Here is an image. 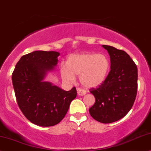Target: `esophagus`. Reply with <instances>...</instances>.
Returning <instances> with one entry per match:
<instances>
[{
    "instance_id": "esophagus-1",
    "label": "esophagus",
    "mask_w": 151,
    "mask_h": 151,
    "mask_svg": "<svg viewBox=\"0 0 151 151\" xmlns=\"http://www.w3.org/2000/svg\"><path fill=\"white\" fill-rule=\"evenodd\" d=\"M77 93H78V96H84L85 94H86V91L83 90V89L78 88L77 90Z\"/></svg>"
}]
</instances>
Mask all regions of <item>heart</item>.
<instances>
[{"label":"heart","instance_id":"b5f03b06","mask_svg":"<svg viewBox=\"0 0 151 151\" xmlns=\"http://www.w3.org/2000/svg\"><path fill=\"white\" fill-rule=\"evenodd\" d=\"M111 62L109 57L103 53L83 52L69 56L66 66L62 65L60 73L64 81L73 83L76 76L83 86L92 88L99 86L106 79Z\"/></svg>","mask_w":151,"mask_h":151}]
</instances>
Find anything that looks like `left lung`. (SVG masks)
Wrapping results in <instances>:
<instances>
[{
	"mask_svg": "<svg viewBox=\"0 0 151 151\" xmlns=\"http://www.w3.org/2000/svg\"><path fill=\"white\" fill-rule=\"evenodd\" d=\"M102 47L109 54L111 70L101 85L90 90L95 103L89 112L94 120L107 124L122 118L132 107L137 93L138 70L126 52L105 45Z\"/></svg>",
	"mask_w": 151,
	"mask_h": 151,
	"instance_id": "8db88e82",
	"label": "left lung"
}]
</instances>
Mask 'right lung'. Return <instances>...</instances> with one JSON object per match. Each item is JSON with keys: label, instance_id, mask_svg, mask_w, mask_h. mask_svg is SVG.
Listing matches in <instances>:
<instances>
[{"label": "right lung", "instance_id": "obj_1", "mask_svg": "<svg viewBox=\"0 0 151 151\" xmlns=\"http://www.w3.org/2000/svg\"><path fill=\"white\" fill-rule=\"evenodd\" d=\"M59 53L34 51L23 55L17 63L12 81L17 104L24 116L42 127L58 124L76 97V87L65 91L43 81L47 71L57 66Z\"/></svg>", "mask_w": 151, "mask_h": 151}]
</instances>
